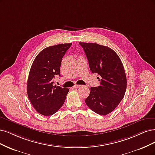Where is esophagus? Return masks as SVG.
<instances>
[{
    "label": "esophagus",
    "instance_id": "obj_1",
    "mask_svg": "<svg viewBox=\"0 0 155 155\" xmlns=\"http://www.w3.org/2000/svg\"><path fill=\"white\" fill-rule=\"evenodd\" d=\"M81 87V85L80 84H75L74 86V88H79V87Z\"/></svg>",
    "mask_w": 155,
    "mask_h": 155
}]
</instances>
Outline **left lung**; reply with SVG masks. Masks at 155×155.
I'll return each mask as SVG.
<instances>
[{
	"label": "left lung",
	"mask_w": 155,
	"mask_h": 155,
	"mask_svg": "<svg viewBox=\"0 0 155 155\" xmlns=\"http://www.w3.org/2000/svg\"><path fill=\"white\" fill-rule=\"evenodd\" d=\"M90 71L101 76L100 86L90 88L85 103L101 115L113 111L123 99L127 87L124 68L119 56L110 47L95 43L79 42Z\"/></svg>",
	"instance_id": "8db88e82"
}]
</instances>
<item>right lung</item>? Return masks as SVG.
Segmentation results:
<instances>
[{
  "instance_id": "1",
  "label": "right lung",
  "mask_w": 155,
  "mask_h": 155,
  "mask_svg": "<svg viewBox=\"0 0 155 155\" xmlns=\"http://www.w3.org/2000/svg\"><path fill=\"white\" fill-rule=\"evenodd\" d=\"M72 43L46 47L32 64L27 92L34 108L41 115H52L65 103L68 88L53 85L54 76H60L61 60Z\"/></svg>"
}]
</instances>
